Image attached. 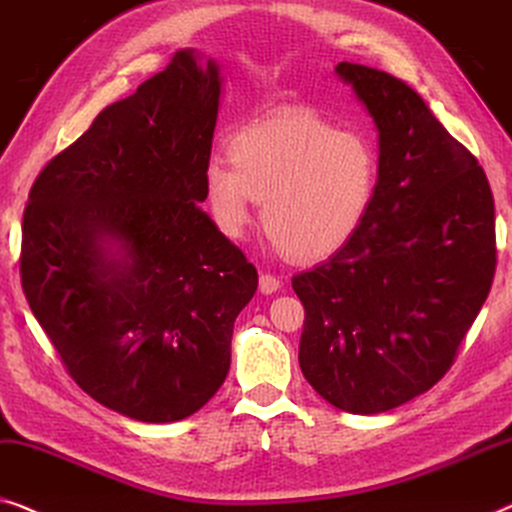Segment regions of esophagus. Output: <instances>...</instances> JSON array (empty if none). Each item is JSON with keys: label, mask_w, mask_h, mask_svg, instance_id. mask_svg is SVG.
Instances as JSON below:
<instances>
[{"label": "esophagus", "mask_w": 512, "mask_h": 512, "mask_svg": "<svg viewBox=\"0 0 512 512\" xmlns=\"http://www.w3.org/2000/svg\"><path fill=\"white\" fill-rule=\"evenodd\" d=\"M259 290H262L264 294L280 290V278L273 276V273H269V271H262L259 273Z\"/></svg>", "instance_id": "obj_1"}]
</instances>
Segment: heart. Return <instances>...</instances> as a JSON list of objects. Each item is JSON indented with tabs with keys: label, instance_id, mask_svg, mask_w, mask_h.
Instances as JSON below:
<instances>
[{
	"label": "heart",
	"instance_id": "obj_1",
	"mask_svg": "<svg viewBox=\"0 0 512 512\" xmlns=\"http://www.w3.org/2000/svg\"><path fill=\"white\" fill-rule=\"evenodd\" d=\"M232 157L204 169L206 199L227 236L243 234L253 204L278 248L297 259L327 257L350 241L373 204L378 150L364 132L311 111H287L243 127Z\"/></svg>",
	"mask_w": 512,
	"mask_h": 512
}]
</instances>
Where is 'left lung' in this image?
<instances>
[{
    "label": "left lung",
    "mask_w": 512,
    "mask_h": 512,
    "mask_svg": "<svg viewBox=\"0 0 512 512\" xmlns=\"http://www.w3.org/2000/svg\"><path fill=\"white\" fill-rule=\"evenodd\" d=\"M378 127L380 176L350 241L292 287L306 318L301 373L331 406L385 413L434 387L496 271L492 187L422 97L387 71L341 62Z\"/></svg>",
    "instance_id": "1"
}]
</instances>
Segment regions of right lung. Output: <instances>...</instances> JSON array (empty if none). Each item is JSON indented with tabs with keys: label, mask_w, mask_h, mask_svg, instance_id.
<instances>
[{
	"label": "right lung",
	"mask_w": 512,
	"mask_h": 512,
	"mask_svg": "<svg viewBox=\"0 0 512 512\" xmlns=\"http://www.w3.org/2000/svg\"><path fill=\"white\" fill-rule=\"evenodd\" d=\"M218 102L215 62L178 50L41 169L23 213L34 318L76 385L132 420H183L220 390L257 290L199 208Z\"/></svg>",
	"instance_id": "right-lung-1"
}]
</instances>
